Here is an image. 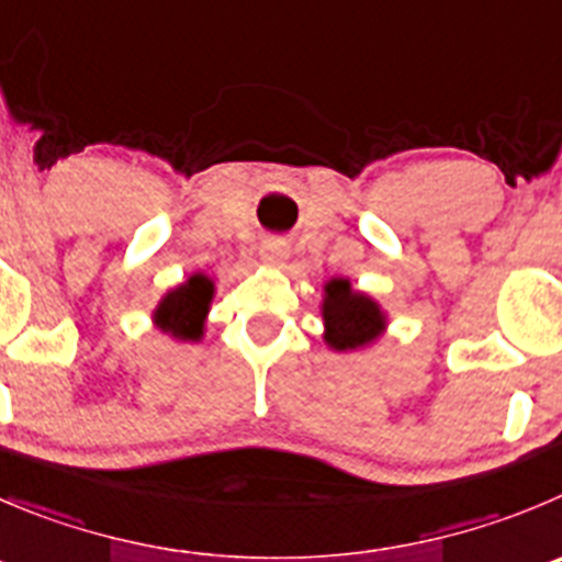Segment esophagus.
<instances>
[{
	"label": "esophagus",
	"instance_id": "1",
	"mask_svg": "<svg viewBox=\"0 0 562 562\" xmlns=\"http://www.w3.org/2000/svg\"><path fill=\"white\" fill-rule=\"evenodd\" d=\"M286 256H290V245L284 239H265L261 245V261L267 265H284Z\"/></svg>",
	"mask_w": 562,
	"mask_h": 562
}]
</instances>
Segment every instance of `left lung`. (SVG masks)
<instances>
[{
	"instance_id": "8db88e82",
	"label": "left lung",
	"mask_w": 562,
	"mask_h": 562,
	"mask_svg": "<svg viewBox=\"0 0 562 562\" xmlns=\"http://www.w3.org/2000/svg\"><path fill=\"white\" fill-rule=\"evenodd\" d=\"M323 339L334 352H358L375 345L389 328V314L367 292L356 290L350 278H330L323 286Z\"/></svg>"
}]
</instances>
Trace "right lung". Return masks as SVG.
<instances>
[{"label": "right lung", "instance_id": "add662e5", "mask_svg": "<svg viewBox=\"0 0 562 562\" xmlns=\"http://www.w3.org/2000/svg\"><path fill=\"white\" fill-rule=\"evenodd\" d=\"M212 301H215V278L206 272H190L187 281L159 297L157 308L151 312L154 328L176 341H201Z\"/></svg>", "mask_w": 562, "mask_h": 562}]
</instances>
